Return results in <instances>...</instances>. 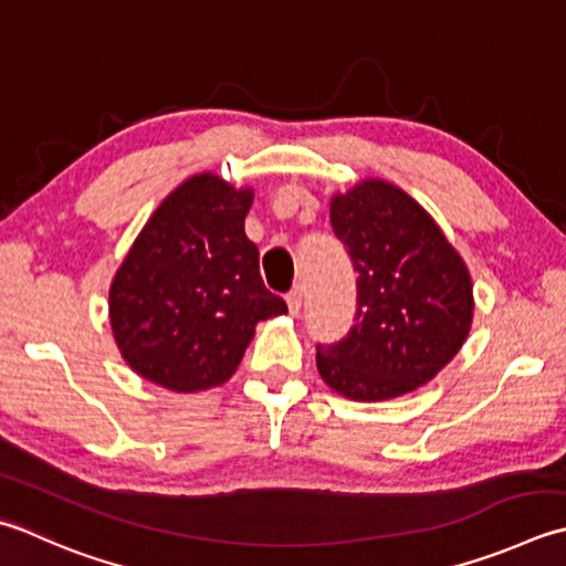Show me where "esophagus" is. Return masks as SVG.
I'll list each match as a JSON object with an SVG mask.
<instances>
[{"label": "esophagus", "instance_id": "obj_1", "mask_svg": "<svg viewBox=\"0 0 566 566\" xmlns=\"http://www.w3.org/2000/svg\"><path fill=\"white\" fill-rule=\"evenodd\" d=\"M302 304H304V290L302 286H296V290L286 294V306H290V314L298 316V312H302Z\"/></svg>", "mask_w": 566, "mask_h": 566}]
</instances>
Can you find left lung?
<instances>
[{"label":"left lung","mask_w":566,"mask_h":566,"mask_svg":"<svg viewBox=\"0 0 566 566\" xmlns=\"http://www.w3.org/2000/svg\"><path fill=\"white\" fill-rule=\"evenodd\" d=\"M331 223L358 272V312L346 338L318 346L321 380L356 402L415 392L469 338L467 262L424 206L385 179L331 196Z\"/></svg>","instance_id":"8db88e82"}]
</instances>
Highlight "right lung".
<instances>
[{
    "label": "right lung",
    "instance_id": "1",
    "mask_svg": "<svg viewBox=\"0 0 566 566\" xmlns=\"http://www.w3.org/2000/svg\"><path fill=\"white\" fill-rule=\"evenodd\" d=\"M254 201L213 171L196 174L149 216L109 284V326L132 370L171 392L232 378L254 326L286 314L245 235Z\"/></svg>",
    "mask_w": 566,
    "mask_h": 566
}]
</instances>
